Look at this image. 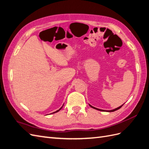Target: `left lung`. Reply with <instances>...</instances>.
Returning <instances> with one entry per match:
<instances>
[{"label": "left lung", "mask_w": 149, "mask_h": 149, "mask_svg": "<svg viewBox=\"0 0 149 149\" xmlns=\"http://www.w3.org/2000/svg\"><path fill=\"white\" fill-rule=\"evenodd\" d=\"M89 106L90 107H91L92 108H93V109H96V110H98V111H107V112H114V111H117V110H118V109H119L120 108L123 106L124 104H123L122 106H119V107H117V108H116V109H113V110H110V111H104V110H102V109H97V108H96V107H93V106H92L91 105H90V104H89Z\"/></svg>", "instance_id": "8db88e82"}]
</instances>
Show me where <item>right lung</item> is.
I'll list each match as a JSON object with an SVG mask.
<instances>
[{
    "label": "right lung",
    "instance_id": "1",
    "mask_svg": "<svg viewBox=\"0 0 149 149\" xmlns=\"http://www.w3.org/2000/svg\"><path fill=\"white\" fill-rule=\"evenodd\" d=\"M63 106H62V107H61L60 108V109H58V110H57V111H55V112H53V113H52V114H53V113H55V112H58V111H59L60 110H61V108L63 107Z\"/></svg>",
    "mask_w": 149,
    "mask_h": 149
}]
</instances>
